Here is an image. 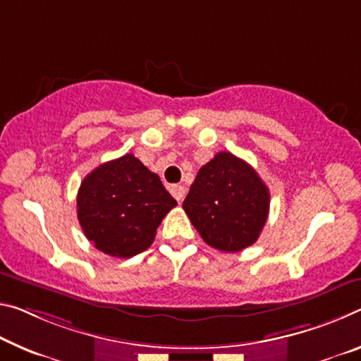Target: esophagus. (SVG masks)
<instances>
[{"label": "esophagus", "mask_w": 361, "mask_h": 361, "mask_svg": "<svg viewBox=\"0 0 361 361\" xmlns=\"http://www.w3.org/2000/svg\"><path fill=\"white\" fill-rule=\"evenodd\" d=\"M185 186H181V185H171L170 186V192H171V196H173L176 201H183V197H185Z\"/></svg>", "instance_id": "34e87169"}]
</instances>
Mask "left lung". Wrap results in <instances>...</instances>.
I'll return each mask as SVG.
<instances>
[{"mask_svg":"<svg viewBox=\"0 0 361 361\" xmlns=\"http://www.w3.org/2000/svg\"><path fill=\"white\" fill-rule=\"evenodd\" d=\"M183 209L210 247L239 252L259 239L270 192L247 162L221 151L197 171Z\"/></svg>","mask_w":361,"mask_h":361,"instance_id":"obj_1","label":"left lung"}]
</instances>
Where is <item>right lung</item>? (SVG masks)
<instances>
[{
    "instance_id": "add662e5",
    "label": "right lung",
    "mask_w": 361,
    "mask_h": 361,
    "mask_svg": "<svg viewBox=\"0 0 361 361\" xmlns=\"http://www.w3.org/2000/svg\"><path fill=\"white\" fill-rule=\"evenodd\" d=\"M175 205L159 176L133 154H125L85 176L77 216L96 249L130 259L149 247L160 221Z\"/></svg>"
}]
</instances>
